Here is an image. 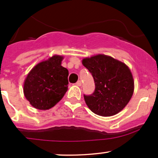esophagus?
Instances as JSON below:
<instances>
[{
    "label": "esophagus",
    "instance_id": "34e87169",
    "mask_svg": "<svg viewBox=\"0 0 158 158\" xmlns=\"http://www.w3.org/2000/svg\"><path fill=\"white\" fill-rule=\"evenodd\" d=\"M76 84H77V86H79V87H80V86L82 85V82H81V81H78L77 83H76Z\"/></svg>",
    "mask_w": 158,
    "mask_h": 158
}]
</instances>
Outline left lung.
Here are the masks:
<instances>
[{"label": "left lung", "instance_id": "left-lung-1", "mask_svg": "<svg viewBox=\"0 0 158 158\" xmlns=\"http://www.w3.org/2000/svg\"><path fill=\"white\" fill-rule=\"evenodd\" d=\"M82 64L94 77L95 90L84 95L85 103L95 114L112 116L123 110L134 93V79L125 63L106 55L84 58Z\"/></svg>", "mask_w": 158, "mask_h": 158}]
</instances>
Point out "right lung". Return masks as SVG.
Listing matches in <instances>:
<instances>
[{
  "mask_svg": "<svg viewBox=\"0 0 158 158\" xmlns=\"http://www.w3.org/2000/svg\"><path fill=\"white\" fill-rule=\"evenodd\" d=\"M64 57L55 55L34 66L23 84V94L32 106L47 110L56 105L68 90V71Z\"/></svg>",
  "mask_w": 158,
  "mask_h": 158,
  "instance_id": "add662e5",
  "label": "right lung"
}]
</instances>
